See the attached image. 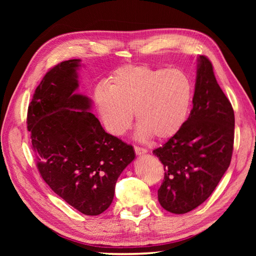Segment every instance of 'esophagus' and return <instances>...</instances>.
Masks as SVG:
<instances>
[{"label":"esophagus","mask_w":256,"mask_h":256,"mask_svg":"<svg viewBox=\"0 0 256 256\" xmlns=\"http://www.w3.org/2000/svg\"><path fill=\"white\" fill-rule=\"evenodd\" d=\"M134 150L138 156H141V154H144L147 152L145 148H142V147H138V146H134Z\"/></svg>","instance_id":"esophagus-1"}]
</instances>
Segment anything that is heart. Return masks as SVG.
Wrapping results in <instances>:
<instances>
[{"label":"heart","mask_w":256,"mask_h":256,"mask_svg":"<svg viewBox=\"0 0 256 256\" xmlns=\"http://www.w3.org/2000/svg\"><path fill=\"white\" fill-rule=\"evenodd\" d=\"M94 92L98 113L109 134L122 136L131 127L132 113L138 124L136 136L168 140L187 120L193 98V84L180 69L126 65Z\"/></svg>","instance_id":"b5f03b06"}]
</instances>
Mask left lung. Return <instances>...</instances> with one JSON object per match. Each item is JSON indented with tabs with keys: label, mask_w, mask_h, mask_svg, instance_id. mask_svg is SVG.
I'll return each instance as SVG.
<instances>
[{
	"label": "left lung",
	"mask_w": 256,
	"mask_h": 256,
	"mask_svg": "<svg viewBox=\"0 0 256 256\" xmlns=\"http://www.w3.org/2000/svg\"><path fill=\"white\" fill-rule=\"evenodd\" d=\"M193 108L178 134L152 154L164 166L158 200L182 214L210 196L230 166L234 144V110L207 58L200 56Z\"/></svg>",
	"instance_id": "8db88e82"
}]
</instances>
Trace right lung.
I'll return each instance as SVG.
<instances>
[{"instance_id": "1", "label": "right lung", "mask_w": 256, "mask_h": 256, "mask_svg": "<svg viewBox=\"0 0 256 256\" xmlns=\"http://www.w3.org/2000/svg\"><path fill=\"white\" fill-rule=\"evenodd\" d=\"M81 60L62 62L44 76L28 111L37 168L52 191L76 210L98 216L110 207L134 147L106 134L79 88Z\"/></svg>"}]
</instances>
